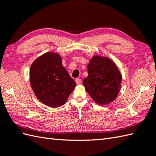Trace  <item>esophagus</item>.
<instances>
[{
    "label": "esophagus",
    "mask_w": 156,
    "mask_h": 156,
    "mask_svg": "<svg viewBox=\"0 0 156 156\" xmlns=\"http://www.w3.org/2000/svg\"><path fill=\"white\" fill-rule=\"evenodd\" d=\"M76 84H80L81 83V82H82V81H81V80L80 79V78H77V79H76Z\"/></svg>",
    "instance_id": "obj_1"
}]
</instances>
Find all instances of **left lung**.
I'll list each match as a JSON object with an SVG mask.
<instances>
[{
    "label": "left lung",
    "mask_w": 156,
    "mask_h": 156,
    "mask_svg": "<svg viewBox=\"0 0 156 156\" xmlns=\"http://www.w3.org/2000/svg\"><path fill=\"white\" fill-rule=\"evenodd\" d=\"M87 73L83 84L95 103L104 105L117 98L121 90L122 75L112 60L94 55L87 65Z\"/></svg>",
    "instance_id": "8db88e82"
}]
</instances>
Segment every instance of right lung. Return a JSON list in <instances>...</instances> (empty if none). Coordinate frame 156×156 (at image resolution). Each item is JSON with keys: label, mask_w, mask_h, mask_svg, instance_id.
Returning <instances> with one entry per match:
<instances>
[{"label": "right lung", "mask_w": 156, "mask_h": 156, "mask_svg": "<svg viewBox=\"0 0 156 156\" xmlns=\"http://www.w3.org/2000/svg\"><path fill=\"white\" fill-rule=\"evenodd\" d=\"M30 82L39 100L53 108L65 104L76 86L62 66L61 55L54 52L44 53L31 64Z\"/></svg>", "instance_id": "add662e5"}]
</instances>
